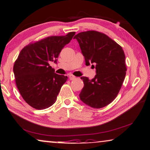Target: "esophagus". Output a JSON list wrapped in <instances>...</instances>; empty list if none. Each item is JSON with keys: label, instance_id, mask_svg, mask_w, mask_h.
Here are the masks:
<instances>
[{"label": "esophagus", "instance_id": "obj_1", "mask_svg": "<svg viewBox=\"0 0 150 150\" xmlns=\"http://www.w3.org/2000/svg\"><path fill=\"white\" fill-rule=\"evenodd\" d=\"M69 78L70 80H71V81L75 80V79H76V77H75V76L73 75H69Z\"/></svg>", "mask_w": 150, "mask_h": 150}]
</instances>
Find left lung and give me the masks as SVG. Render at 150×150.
Returning a JSON list of instances; mask_svg holds the SVG:
<instances>
[{"label":"left lung","instance_id":"left-lung-1","mask_svg":"<svg viewBox=\"0 0 150 150\" xmlns=\"http://www.w3.org/2000/svg\"><path fill=\"white\" fill-rule=\"evenodd\" d=\"M73 39L77 40L86 65H95L96 72L92 80L81 77L84 83L81 100L94 108L107 106L116 98L125 79L124 50L107 35L97 31L80 32Z\"/></svg>","mask_w":150,"mask_h":150}]
</instances>
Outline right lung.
Masks as SVG:
<instances>
[{
    "instance_id": "1",
    "label": "right lung",
    "mask_w": 150,
    "mask_h": 150,
    "mask_svg": "<svg viewBox=\"0 0 150 150\" xmlns=\"http://www.w3.org/2000/svg\"><path fill=\"white\" fill-rule=\"evenodd\" d=\"M75 32L64 36H51L25 47L15 62L13 73L21 95L36 109L53 105L67 76L54 73L50 62L57 63L61 50L71 40Z\"/></svg>"
}]
</instances>
